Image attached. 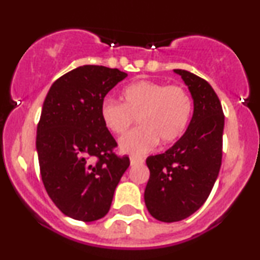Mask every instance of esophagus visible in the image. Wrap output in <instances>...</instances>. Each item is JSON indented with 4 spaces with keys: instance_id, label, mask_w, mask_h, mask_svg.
<instances>
[{
    "instance_id": "34e87169",
    "label": "esophagus",
    "mask_w": 260,
    "mask_h": 260,
    "mask_svg": "<svg viewBox=\"0 0 260 260\" xmlns=\"http://www.w3.org/2000/svg\"><path fill=\"white\" fill-rule=\"evenodd\" d=\"M143 159H140V157H136V156H131V165L134 166V165H138V164H143Z\"/></svg>"
}]
</instances>
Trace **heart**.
Masks as SVG:
<instances>
[{
    "label": "heart",
    "instance_id": "1",
    "mask_svg": "<svg viewBox=\"0 0 260 260\" xmlns=\"http://www.w3.org/2000/svg\"><path fill=\"white\" fill-rule=\"evenodd\" d=\"M124 103L105 99L100 116L110 132L126 133L138 118L139 128L120 140L123 153L143 155L153 150L157 142L169 145L187 131L193 113V100L181 85H168L153 80H139L122 91Z\"/></svg>",
    "mask_w": 260,
    "mask_h": 260
}]
</instances>
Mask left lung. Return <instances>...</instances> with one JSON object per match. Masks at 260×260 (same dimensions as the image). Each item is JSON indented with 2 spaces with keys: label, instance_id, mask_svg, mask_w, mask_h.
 <instances>
[{
  "label": "left lung",
  "instance_id": "left-lung-1",
  "mask_svg": "<svg viewBox=\"0 0 260 260\" xmlns=\"http://www.w3.org/2000/svg\"><path fill=\"white\" fill-rule=\"evenodd\" d=\"M188 85L194 103L186 133L165 153L147 159L150 177L144 201L150 215L162 222L181 221L204 204L222 159L225 116L216 92L205 79L175 70Z\"/></svg>",
  "mask_w": 260,
  "mask_h": 260
}]
</instances>
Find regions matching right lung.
Listing matches in <instances>:
<instances>
[{"label": "right lung", "mask_w": 260, "mask_h": 260, "mask_svg": "<svg viewBox=\"0 0 260 260\" xmlns=\"http://www.w3.org/2000/svg\"><path fill=\"white\" fill-rule=\"evenodd\" d=\"M127 73L85 64L51 85L38 123L37 150L41 180L64 215L80 221L109 213L113 193L129 166L117 156V143L100 116L104 98Z\"/></svg>", "instance_id": "add662e5"}]
</instances>
